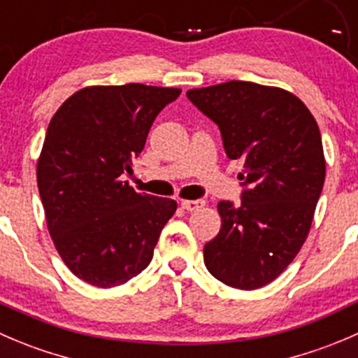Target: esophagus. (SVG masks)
<instances>
[{
	"instance_id": "34e87169",
	"label": "esophagus",
	"mask_w": 358,
	"mask_h": 358,
	"mask_svg": "<svg viewBox=\"0 0 358 358\" xmlns=\"http://www.w3.org/2000/svg\"><path fill=\"white\" fill-rule=\"evenodd\" d=\"M204 206V201L203 199H194V201H190V199H187V201H182V208L183 210H187V211H197V210H201V208Z\"/></svg>"
}]
</instances>
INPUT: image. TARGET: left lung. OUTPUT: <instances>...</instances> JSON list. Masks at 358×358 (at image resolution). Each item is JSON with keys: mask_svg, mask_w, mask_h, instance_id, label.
Instances as JSON below:
<instances>
[{"mask_svg": "<svg viewBox=\"0 0 358 358\" xmlns=\"http://www.w3.org/2000/svg\"><path fill=\"white\" fill-rule=\"evenodd\" d=\"M187 98L217 124L227 157L245 162L241 204L218 203L222 227L204 245V264L225 285L260 289L285 271L310 232L325 180L318 124L278 87L231 80Z\"/></svg>", "mask_w": 358, "mask_h": 358, "instance_id": "8db88e82", "label": "left lung"}]
</instances>
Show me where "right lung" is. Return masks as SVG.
<instances>
[{
	"label": "right lung",
	"mask_w": 358,
	"mask_h": 358,
	"mask_svg": "<svg viewBox=\"0 0 358 358\" xmlns=\"http://www.w3.org/2000/svg\"><path fill=\"white\" fill-rule=\"evenodd\" d=\"M180 92L143 83L85 87L52 117L38 190L52 241L83 282L110 289L150 264L176 201L138 194L122 180L155 117Z\"/></svg>",
	"instance_id": "add662e5"
}]
</instances>
